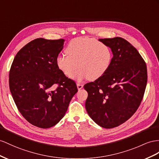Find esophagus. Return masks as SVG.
Segmentation results:
<instances>
[{
	"instance_id": "1",
	"label": "esophagus",
	"mask_w": 159,
	"mask_h": 159,
	"mask_svg": "<svg viewBox=\"0 0 159 159\" xmlns=\"http://www.w3.org/2000/svg\"><path fill=\"white\" fill-rule=\"evenodd\" d=\"M76 86H77V89H78V90H80V89H83V85L81 84H79V83H77Z\"/></svg>"
}]
</instances>
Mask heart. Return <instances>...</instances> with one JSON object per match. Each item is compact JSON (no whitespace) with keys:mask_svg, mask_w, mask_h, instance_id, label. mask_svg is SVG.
I'll return each mask as SVG.
<instances>
[{"mask_svg":"<svg viewBox=\"0 0 159 159\" xmlns=\"http://www.w3.org/2000/svg\"><path fill=\"white\" fill-rule=\"evenodd\" d=\"M67 56L59 55L56 63L59 70L72 78L82 81L84 79L95 80L106 74L111 66L113 54L107 45L95 38L79 37L72 39L65 50Z\"/></svg>","mask_w":159,"mask_h":159,"instance_id":"obj_1","label":"heart"}]
</instances>
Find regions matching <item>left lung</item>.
Here are the masks:
<instances>
[{
  "instance_id": "8db88e82",
  "label": "left lung",
  "mask_w": 159,
  "mask_h": 159,
  "mask_svg": "<svg viewBox=\"0 0 159 159\" xmlns=\"http://www.w3.org/2000/svg\"><path fill=\"white\" fill-rule=\"evenodd\" d=\"M113 54L106 74L84 86L88 93L85 107L89 116L104 128L117 127L131 117L140 105L147 83L143 58L125 39H99Z\"/></svg>"
}]
</instances>
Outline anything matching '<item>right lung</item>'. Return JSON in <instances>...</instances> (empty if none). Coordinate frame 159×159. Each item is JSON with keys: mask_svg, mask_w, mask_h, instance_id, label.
<instances>
[{"mask_svg": "<svg viewBox=\"0 0 159 159\" xmlns=\"http://www.w3.org/2000/svg\"><path fill=\"white\" fill-rule=\"evenodd\" d=\"M64 42L32 40L18 52L11 65L9 87L15 103L25 119L40 128L58 124L78 91L76 83L56 66Z\"/></svg>", "mask_w": 159, "mask_h": 159, "instance_id": "1", "label": "right lung"}]
</instances>
